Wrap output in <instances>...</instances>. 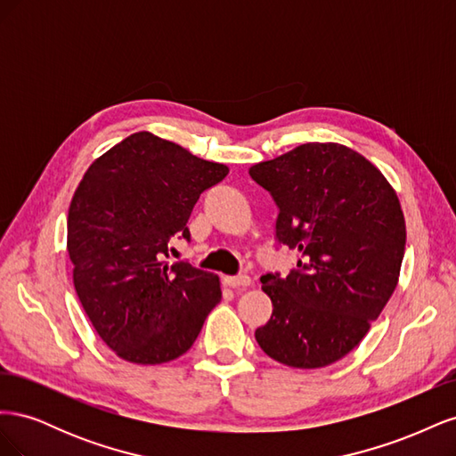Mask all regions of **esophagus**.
Here are the masks:
<instances>
[{"instance_id": "34e87169", "label": "esophagus", "mask_w": 456, "mask_h": 456, "mask_svg": "<svg viewBox=\"0 0 456 456\" xmlns=\"http://www.w3.org/2000/svg\"><path fill=\"white\" fill-rule=\"evenodd\" d=\"M224 283L228 287H233V289H240V287H249L251 285V278L249 275H226L224 278Z\"/></svg>"}]
</instances>
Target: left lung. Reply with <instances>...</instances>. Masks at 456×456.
<instances>
[{"mask_svg":"<svg viewBox=\"0 0 456 456\" xmlns=\"http://www.w3.org/2000/svg\"><path fill=\"white\" fill-rule=\"evenodd\" d=\"M249 175L280 207V243L300 253L287 278H260L273 312L255 338L283 365L327 367L363 340L394 293L407 238L402 205L377 165L338 142L300 144Z\"/></svg>","mask_w":456,"mask_h":456,"instance_id":"left-lung-1","label":"left lung"}]
</instances>
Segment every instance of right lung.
I'll return each instance as SVG.
<instances>
[{"mask_svg":"<svg viewBox=\"0 0 456 456\" xmlns=\"http://www.w3.org/2000/svg\"><path fill=\"white\" fill-rule=\"evenodd\" d=\"M228 175L150 131L133 133L96 158L68 209V255L77 298L108 348L139 365L186 354L218 305V275L169 265L203 190Z\"/></svg>","mask_w":456,"mask_h":456,"instance_id":"add662e5","label":"right lung"}]
</instances>
